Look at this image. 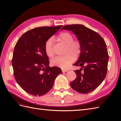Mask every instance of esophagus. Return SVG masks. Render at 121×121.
<instances>
[{"mask_svg":"<svg viewBox=\"0 0 121 121\" xmlns=\"http://www.w3.org/2000/svg\"><path fill=\"white\" fill-rule=\"evenodd\" d=\"M62 71L63 73H65V72H68V70L67 69H62Z\"/></svg>","mask_w":121,"mask_h":121,"instance_id":"obj_1","label":"esophagus"}]
</instances>
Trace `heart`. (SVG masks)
I'll return each mask as SVG.
<instances>
[{
  "mask_svg": "<svg viewBox=\"0 0 121 121\" xmlns=\"http://www.w3.org/2000/svg\"><path fill=\"white\" fill-rule=\"evenodd\" d=\"M58 39L67 45L64 56H57L51 60L54 66L65 69L72 64L75 58H78L82 52L81 44L78 40H73V37L69 32H62L58 36ZM54 39L50 37L46 40L44 45L45 54L49 57L54 55L53 49Z\"/></svg>",
  "mask_w": 121,
  "mask_h": 121,
  "instance_id": "b5f03b06",
  "label": "heart"
}]
</instances>
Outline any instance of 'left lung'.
I'll use <instances>...</instances> for the list:
<instances>
[{
  "label": "left lung",
  "mask_w": 121,
  "mask_h": 121,
  "mask_svg": "<svg viewBox=\"0 0 121 121\" xmlns=\"http://www.w3.org/2000/svg\"><path fill=\"white\" fill-rule=\"evenodd\" d=\"M63 30L72 31L81 44V55L73 64L81 69L75 70L77 77L70 86L77 92L87 94L97 88L106 76L109 56L106 43L98 33L81 24L66 25Z\"/></svg>",
  "instance_id": "obj_1"
}]
</instances>
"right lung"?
Returning a JSON list of instances; mask_svg holds the SVG:
<instances>
[{"instance_id":"right-lung-1","label":"right lung","mask_w":121,"mask_h":121,"mask_svg":"<svg viewBox=\"0 0 121 121\" xmlns=\"http://www.w3.org/2000/svg\"><path fill=\"white\" fill-rule=\"evenodd\" d=\"M62 26H43L24 33L15 45L12 64L15 79L23 90L35 96L44 95L53 86L60 68L49 66L45 54L46 40Z\"/></svg>"}]
</instances>
